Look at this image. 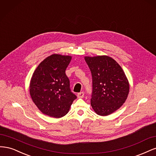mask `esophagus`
<instances>
[{
    "label": "esophagus",
    "mask_w": 156,
    "mask_h": 156,
    "mask_svg": "<svg viewBox=\"0 0 156 156\" xmlns=\"http://www.w3.org/2000/svg\"><path fill=\"white\" fill-rule=\"evenodd\" d=\"M84 96V93L83 92H79L77 94V97L78 98H83Z\"/></svg>",
    "instance_id": "34e87169"
}]
</instances>
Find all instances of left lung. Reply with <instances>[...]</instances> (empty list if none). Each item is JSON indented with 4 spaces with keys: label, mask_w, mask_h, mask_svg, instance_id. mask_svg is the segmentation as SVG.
Listing matches in <instances>:
<instances>
[{
    "label": "left lung",
    "mask_w": 156,
    "mask_h": 156,
    "mask_svg": "<svg viewBox=\"0 0 156 156\" xmlns=\"http://www.w3.org/2000/svg\"><path fill=\"white\" fill-rule=\"evenodd\" d=\"M84 60L92 77L91 105L98 115H109L126 101L128 80L120 66L109 56H85Z\"/></svg>",
    "instance_id": "8db88e82"
}]
</instances>
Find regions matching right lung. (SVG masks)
<instances>
[{"mask_svg": "<svg viewBox=\"0 0 156 156\" xmlns=\"http://www.w3.org/2000/svg\"><path fill=\"white\" fill-rule=\"evenodd\" d=\"M72 56L52 55L38 65L32 75L30 94L44 114L61 118L67 114L77 96L71 92L66 69Z\"/></svg>", "mask_w": 156, "mask_h": 156, "instance_id": "add662e5", "label": "right lung"}]
</instances>
